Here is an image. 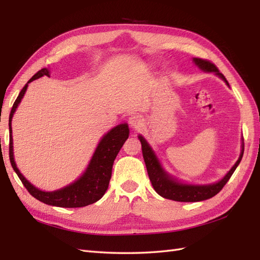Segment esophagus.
Instances as JSON below:
<instances>
[{
    "instance_id": "esophagus-1",
    "label": "esophagus",
    "mask_w": 260,
    "mask_h": 260,
    "mask_svg": "<svg viewBox=\"0 0 260 260\" xmlns=\"http://www.w3.org/2000/svg\"><path fill=\"white\" fill-rule=\"evenodd\" d=\"M128 124L133 127V128H139V127L143 124V118L142 116L139 114L132 115L128 118Z\"/></svg>"
}]
</instances>
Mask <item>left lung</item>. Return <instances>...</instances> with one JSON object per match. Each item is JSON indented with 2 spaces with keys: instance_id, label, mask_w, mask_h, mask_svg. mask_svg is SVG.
<instances>
[{
  "instance_id": "obj_1",
  "label": "left lung",
  "mask_w": 260,
  "mask_h": 260,
  "mask_svg": "<svg viewBox=\"0 0 260 260\" xmlns=\"http://www.w3.org/2000/svg\"><path fill=\"white\" fill-rule=\"evenodd\" d=\"M193 61L198 66L199 68L202 69L203 71H208V73H215L220 78H222L228 84V81L225 80L224 76L220 73L219 69L215 67V64L212 63L209 60H204L201 58H193ZM142 144V152L143 157H144V162L147 169V174L150 178L151 183L159 196L170 199L173 201L179 202H198L203 201L214 197L217 193L222 190V187L225 185V183L229 181L231 175L234 174L235 170L238 167L242 155H244V143H242V150L240 153V156L238 161L236 162L229 172L225 174L223 179L220 180L217 183L208 184V185H193V184H185L180 183V182L173 179L172 176H170L163 168L159 164L158 159L155 155V153L152 151L151 146L148 145V143L143 139L142 136H139Z\"/></svg>"
}]
</instances>
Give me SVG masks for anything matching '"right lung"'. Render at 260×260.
Wrapping results in <instances>:
<instances>
[{
    "label": "right lung",
    "instance_id": "right-lung-1",
    "mask_svg": "<svg viewBox=\"0 0 260 260\" xmlns=\"http://www.w3.org/2000/svg\"><path fill=\"white\" fill-rule=\"evenodd\" d=\"M42 76L49 77V70L43 68L39 70L32 78L26 82L25 86L22 88L18 98L15 99L13 107L11 109L10 118H9V129H10V145H9V155L10 162L12 165L15 173L18 174L19 179L25 186V189L29 191L32 197H35L37 200L41 201L49 206H56L61 208H81L89 206L95 203L99 199L105 194V192L108 189V184L110 178H112V169L116 156L119 150L123 146L125 141L128 139L129 129L127 124H120L110 129L107 134L99 142L95 153L90 159V163L88 165L85 173L80 178L75 181L74 183L67 185L62 189L45 192L39 190L38 187L33 186L23 175L20 173L19 169L16 168L13 157V140H12V121L13 114L18 108L21 99L23 98L26 91L27 84L29 82L40 78Z\"/></svg>",
    "mask_w": 260,
    "mask_h": 260
}]
</instances>
